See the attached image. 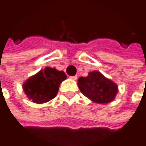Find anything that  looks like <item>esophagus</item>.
Segmentation results:
<instances>
[{
  "label": "esophagus",
  "instance_id": "1",
  "mask_svg": "<svg viewBox=\"0 0 146 146\" xmlns=\"http://www.w3.org/2000/svg\"><path fill=\"white\" fill-rule=\"evenodd\" d=\"M70 78H72L73 80H76V79H77V76H76V75H75V76H71Z\"/></svg>",
  "mask_w": 146,
  "mask_h": 146
}]
</instances>
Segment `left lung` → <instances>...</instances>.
Returning <instances> with one entry per match:
<instances>
[{"label":"left lung","instance_id":"left-lung-1","mask_svg":"<svg viewBox=\"0 0 146 146\" xmlns=\"http://www.w3.org/2000/svg\"><path fill=\"white\" fill-rule=\"evenodd\" d=\"M78 81L82 94L96 103L112 102L117 93V84L97 71L89 73L87 77H80Z\"/></svg>","mask_w":146,"mask_h":146}]
</instances>
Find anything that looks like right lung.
I'll use <instances>...</instances> for the list:
<instances>
[{
	"label": "right lung",
	"instance_id": "right-lung-1",
	"mask_svg": "<svg viewBox=\"0 0 146 146\" xmlns=\"http://www.w3.org/2000/svg\"><path fill=\"white\" fill-rule=\"evenodd\" d=\"M67 78L64 72L45 68L23 84V90L32 102L41 104L56 96L60 84Z\"/></svg>",
	"mask_w": 146,
	"mask_h": 146
}]
</instances>
